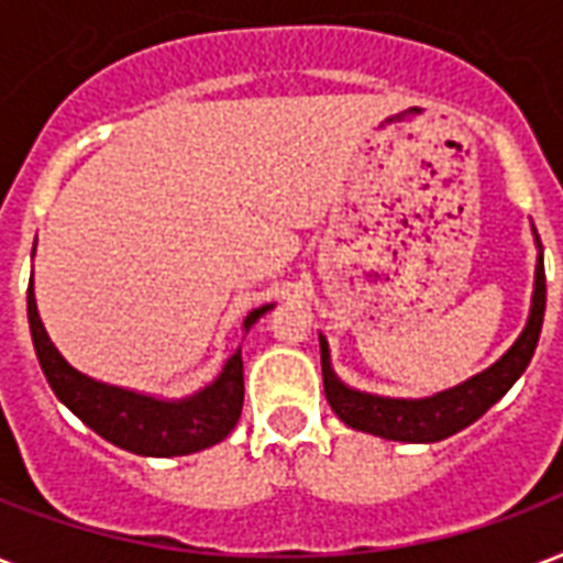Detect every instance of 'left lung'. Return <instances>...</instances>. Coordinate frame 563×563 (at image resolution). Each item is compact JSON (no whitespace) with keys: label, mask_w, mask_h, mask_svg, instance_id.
I'll return each instance as SVG.
<instances>
[{"label":"left lung","mask_w":563,"mask_h":563,"mask_svg":"<svg viewBox=\"0 0 563 563\" xmlns=\"http://www.w3.org/2000/svg\"><path fill=\"white\" fill-rule=\"evenodd\" d=\"M534 244H538V265H534L531 310L517 342L490 368L466 377L463 384L443 389L437 396L389 398L360 393L354 386L342 384L330 363L328 339L319 333L324 396H328L333 413L354 431H366V434L398 440V443H440L445 437L470 428L475 419H482L510 386L520 380V375L534 357V349H538L543 312H547V274H543V247H540L538 233H534Z\"/></svg>","instance_id":"left-lung-1"}]
</instances>
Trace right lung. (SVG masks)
<instances>
[{
	"label": "right lung",
	"instance_id": "right-lung-1",
	"mask_svg": "<svg viewBox=\"0 0 563 563\" xmlns=\"http://www.w3.org/2000/svg\"><path fill=\"white\" fill-rule=\"evenodd\" d=\"M268 310H274V303L247 312L242 324L244 333ZM29 328H32L37 363L58 401L70 407L91 431L118 449L144 457H179V454L203 452L209 445L221 443L242 416V349L227 360L221 375L203 389H197L195 396L156 398L126 386L102 384L97 377L81 375L79 368H73L43 328L32 280H29Z\"/></svg>",
	"mask_w": 563,
	"mask_h": 563
}]
</instances>
